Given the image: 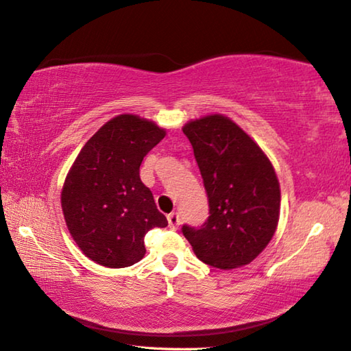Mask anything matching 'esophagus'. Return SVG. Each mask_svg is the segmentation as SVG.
Instances as JSON below:
<instances>
[{
    "mask_svg": "<svg viewBox=\"0 0 351 351\" xmlns=\"http://www.w3.org/2000/svg\"><path fill=\"white\" fill-rule=\"evenodd\" d=\"M168 224L171 228H177L180 226V217H178L177 212H173L168 215Z\"/></svg>",
    "mask_w": 351,
    "mask_h": 351,
    "instance_id": "obj_1",
    "label": "esophagus"
}]
</instances>
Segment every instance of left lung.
I'll list each match as a JSON object with an SVG mask.
<instances>
[{"mask_svg": "<svg viewBox=\"0 0 351 351\" xmlns=\"http://www.w3.org/2000/svg\"><path fill=\"white\" fill-rule=\"evenodd\" d=\"M203 177L209 218L182 232L207 265L232 269L259 256L274 236L280 215V186L261 147L223 115L183 127Z\"/></svg>", "mask_w": 351, "mask_h": 351, "instance_id": "1", "label": "left lung"}]
</instances>
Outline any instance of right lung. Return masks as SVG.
<instances>
[{
	"instance_id": "add662e5",
	"label": "right lung",
	"mask_w": 351,
	"mask_h": 351,
	"mask_svg": "<svg viewBox=\"0 0 351 351\" xmlns=\"http://www.w3.org/2000/svg\"><path fill=\"white\" fill-rule=\"evenodd\" d=\"M165 128L136 115H118L86 142L62 189L68 230L84 256L125 268L145 254L144 238L168 221L157 210L139 167L165 138Z\"/></svg>"
}]
</instances>
